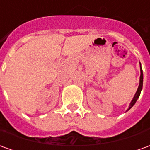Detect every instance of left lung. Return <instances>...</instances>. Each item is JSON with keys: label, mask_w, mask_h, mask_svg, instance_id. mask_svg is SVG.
<instances>
[{"label": "left lung", "mask_w": 150, "mask_h": 150, "mask_svg": "<svg viewBox=\"0 0 150 150\" xmlns=\"http://www.w3.org/2000/svg\"><path fill=\"white\" fill-rule=\"evenodd\" d=\"M139 65H140V77H139V87L137 88V91L135 93V96L133 98V99L131 102V103H130V106H129V108L127 109L130 110L135 105V103H136V101L137 99L139 98V95H140V93H141V90H142V87H143V71H142V68H141V64L139 63Z\"/></svg>", "instance_id": "obj_1"}]
</instances>
